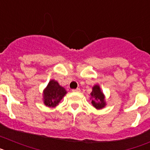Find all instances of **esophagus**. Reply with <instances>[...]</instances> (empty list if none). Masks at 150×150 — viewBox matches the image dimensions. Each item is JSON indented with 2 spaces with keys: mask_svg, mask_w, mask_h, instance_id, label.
<instances>
[{
  "mask_svg": "<svg viewBox=\"0 0 150 150\" xmlns=\"http://www.w3.org/2000/svg\"><path fill=\"white\" fill-rule=\"evenodd\" d=\"M73 92H79L80 91V88H76V89H73L72 90Z\"/></svg>",
  "mask_w": 150,
  "mask_h": 150,
  "instance_id": "1",
  "label": "esophagus"
}]
</instances>
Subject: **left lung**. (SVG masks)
<instances>
[{"label": "left lung", "mask_w": 150, "mask_h": 150, "mask_svg": "<svg viewBox=\"0 0 150 150\" xmlns=\"http://www.w3.org/2000/svg\"><path fill=\"white\" fill-rule=\"evenodd\" d=\"M91 104L94 108L100 110L106 106L105 95L100 89L99 85H95L92 87V91L91 93Z\"/></svg>", "instance_id": "1"}]
</instances>
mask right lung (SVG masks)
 Listing matches in <instances>:
<instances>
[{
	"label": "right lung",
	"mask_w": 150,
	"mask_h": 150,
	"mask_svg": "<svg viewBox=\"0 0 150 150\" xmlns=\"http://www.w3.org/2000/svg\"><path fill=\"white\" fill-rule=\"evenodd\" d=\"M67 94V91L57 81L52 79L42 92V101L46 107L56 108Z\"/></svg>",
	"instance_id": "add662e5"
}]
</instances>
